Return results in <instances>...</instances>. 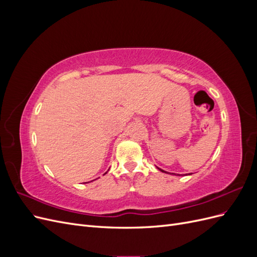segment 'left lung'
I'll return each mask as SVG.
<instances>
[{
  "label": "left lung",
  "mask_w": 257,
  "mask_h": 257,
  "mask_svg": "<svg viewBox=\"0 0 257 257\" xmlns=\"http://www.w3.org/2000/svg\"><path fill=\"white\" fill-rule=\"evenodd\" d=\"M157 168H158L159 170H161V172H162V173H166V174H169V173H167V172H164V170H163V169H161V168H159V167H157Z\"/></svg>",
  "instance_id": "1"
}]
</instances>
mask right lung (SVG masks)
<instances>
[{"mask_svg": "<svg viewBox=\"0 0 257 257\" xmlns=\"http://www.w3.org/2000/svg\"><path fill=\"white\" fill-rule=\"evenodd\" d=\"M105 174H106V173H105Z\"/></svg>", "mask_w": 257, "mask_h": 257, "instance_id": "right-lung-1", "label": "right lung"}]
</instances>
